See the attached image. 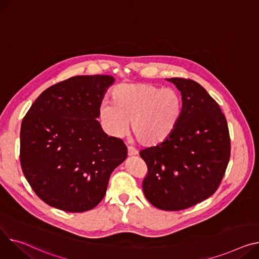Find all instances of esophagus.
I'll list each match as a JSON object with an SVG mask.
<instances>
[{"mask_svg":"<svg viewBox=\"0 0 259 259\" xmlns=\"http://www.w3.org/2000/svg\"><path fill=\"white\" fill-rule=\"evenodd\" d=\"M137 154H139V152H137L136 150H134L131 147H128V156L132 157V156H135V155H137Z\"/></svg>","mask_w":259,"mask_h":259,"instance_id":"34e87169","label":"esophagus"}]
</instances>
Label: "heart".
<instances>
[{"label":"heart","instance_id":"1","mask_svg":"<svg viewBox=\"0 0 259 259\" xmlns=\"http://www.w3.org/2000/svg\"><path fill=\"white\" fill-rule=\"evenodd\" d=\"M112 99L103 100L99 113L106 130L124 135L131 131L144 147L162 144L173 134L180 120L183 101L179 92L152 83L126 82L112 90Z\"/></svg>","mask_w":259,"mask_h":259}]
</instances>
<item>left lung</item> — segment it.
Masks as SVG:
<instances>
[{"mask_svg":"<svg viewBox=\"0 0 259 259\" xmlns=\"http://www.w3.org/2000/svg\"><path fill=\"white\" fill-rule=\"evenodd\" d=\"M181 93L183 108L175 131L160 145L144 149L147 200L162 210H182L218 189L230 158L225 115L202 86L183 78L166 79Z\"/></svg>","mask_w":259,"mask_h":259,"instance_id":"8db88e82","label":"left lung"}]
</instances>
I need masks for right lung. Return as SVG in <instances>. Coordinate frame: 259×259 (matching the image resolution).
<instances>
[{"label":"right lung","instance_id":"obj_1","mask_svg":"<svg viewBox=\"0 0 259 259\" xmlns=\"http://www.w3.org/2000/svg\"><path fill=\"white\" fill-rule=\"evenodd\" d=\"M114 78L75 76L47 89L21 127V165L35 194L67 212L93 209L106 194L113 169L127 158L120 139L97 118Z\"/></svg>","mask_w":259,"mask_h":259}]
</instances>
